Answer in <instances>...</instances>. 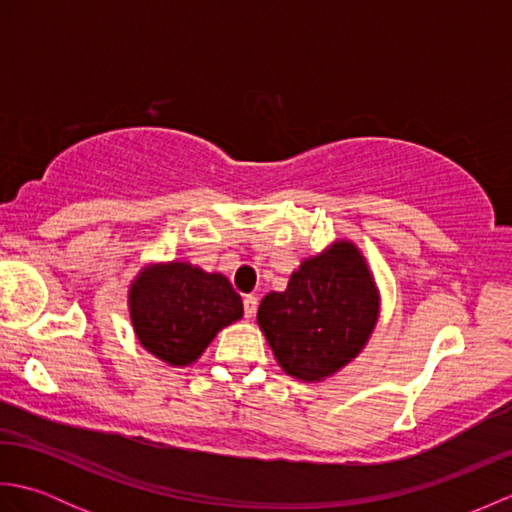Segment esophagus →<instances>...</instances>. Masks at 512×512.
<instances>
[{
  "label": "esophagus",
  "mask_w": 512,
  "mask_h": 512,
  "mask_svg": "<svg viewBox=\"0 0 512 512\" xmlns=\"http://www.w3.org/2000/svg\"><path fill=\"white\" fill-rule=\"evenodd\" d=\"M255 310H257V297L255 295H246L244 297V317L246 319H253L255 317Z\"/></svg>",
  "instance_id": "1"
}]
</instances>
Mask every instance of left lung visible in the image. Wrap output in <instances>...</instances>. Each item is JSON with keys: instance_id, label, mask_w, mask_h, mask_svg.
<instances>
[{"instance_id": "obj_1", "label": "left lung", "mask_w": 512, "mask_h": 512, "mask_svg": "<svg viewBox=\"0 0 512 512\" xmlns=\"http://www.w3.org/2000/svg\"><path fill=\"white\" fill-rule=\"evenodd\" d=\"M380 295L372 270L350 239L303 259L284 292H268L257 323L279 367L319 383L354 361L372 336Z\"/></svg>"}]
</instances>
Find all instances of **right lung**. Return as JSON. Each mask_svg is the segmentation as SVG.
I'll return each instance as SVG.
<instances>
[{"label": "right lung", "instance_id": "obj_1", "mask_svg": "<svg viewBox=\"0 0 512 512\" xmlns=\"http://www.w3.org/2000/svg\"><path fill=\"white\" fill-rule=\"evenodd\" d=\"M127 303L138 343L171 367L198 361L215 334L244 314L231 281L187 262L140 270Z\"/></svg>", "mask_w": 512, "mask_h": 512}]
</instances>
